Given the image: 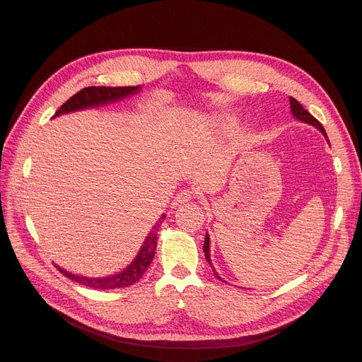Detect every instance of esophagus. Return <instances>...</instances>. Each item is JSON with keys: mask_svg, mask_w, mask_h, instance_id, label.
Masks as SVG:
<instances>
[{"mask_svg": "<svg viewBox=\"0 0 362 362\" xmlns=\"http://www.w3.org/2000/svg\"><path fill=\"white\" fill-rule=\"evenodd\" d=\"M192 197H194V192H191V191H182V192H179L176 197H175V201L171 202V206H177V205H180V204H185V202H187V201H191L192 199Z\"/></svg>", "mask_w": 362, "mask_h": 362, "instance_id": "1", "label": "esophagus"}]
</instances>
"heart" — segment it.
I'll return each mask as SVG.
<instances>
[{"label":"heart","mask_w":362,"mask_h":362,"mask_svg":"<svg viewBox=\"0 0 362 362\" xmlns=\"http://www.w3.org/2000/svg\"><path fill=\"white\" fill-rule=\"evenodd\" d=\"M214 124L220 130H230L236 126V122L230 117H227V116H218V117H216Z\"/></svg>","instance_id":"b5f03b06"}]
</instances>
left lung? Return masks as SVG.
Masks as SVG:
<instances>
[{
    "label": "left lung",
    "mask_w": 362,
    "mask_h": 362,
    "mask_svg": "<svg viewBox=\"0 0 362 362\" xmlns=\"http://www.w3.org/2000/svg\"><path fill=\"white\" fill-rule=\"evenodd\" d=\"M289 101H291V111H292V116L296 119V120H299V122H302V123H307V124H310V126H314L315 129H318L321 133H322V136L326 138V141L329 142V138H327V133H326V130H325V127H322V124L313 116V114H310L305 108H303L295 98H289ZM204 254H205V258H206V261H208V264L211 265V269H213V272H214V276L218 279V280H221V281H224L220 276H218V273H217V270H216V267L213 265V262H211V257H210V235L208 233H205V240H204Z\"/></svg>",
    "instance_id": "1"
}]
</instances>
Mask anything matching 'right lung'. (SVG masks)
<instances>
[{
  "mask_svg": "<svg viewBox=\"0 0 362 362\" xmlns=\"http://www.w3.org/2000/svg\"><path fill=\"white\" fill-rule=\"evenodd\" d=\"M141 89H142L141 85L119 86V88L88 86V88L81 89L78 93H74L70 100H67L59 110L55 111L54 117H59V116H63V114H69V112H74V111L97 108V107L117 103V101L132 97V95H136L138 92H141ZM164 218H165V214H161L158 221L154 224V227H152L151 232L145 238L135 258L130 261V264H127L126 269H123L117 273L103 276V277H88V276L70 273V272L62 269L60 265H57V264H54V265L63 276L83 284V286H86V288L108 291V289H119V288L132 286V284H135L136 281L141 280V277L149 267V264L152 262V259H154L156 250H157L158 227L161 226Z\"/></svg>",
  "mask_w": 362,
  "mask_h": 362,
  "instance_id": "right-lung-1",
  "label": "right lung"
}]
</instances>
